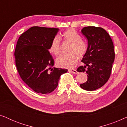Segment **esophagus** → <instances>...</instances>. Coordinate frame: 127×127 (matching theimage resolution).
<instances>
[{"label": "esophagus", "mask_w": 127, "mask_h": 127, "mask_svg": "<svg viewBox=\"0 0 127 127\" xmlns=\"http://www.w3.org/2000/svg\"><path fill=\"white\" fill-rule=\"evenodd\" d=\"M69 72L72 73H73V74H77L78 73V72L76 70V69H69Z\"/></svg>", "instance_id": "34e87169"}]
</instances>
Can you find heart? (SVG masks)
Wrapping results in <instances>:
<instances>
[{
	"label": "heart",
	"instance_id": "obj_1",
	"mask_svg": "<svg viewBox=\"0 0 127 127\" xmlns=\"http://www.w3.org/2000/svg\"><path fill=\"white\" fill-rule=\"evenodd\" d=\"M62 39L71 43L69 49V54H62L57 58L56 63L58 66L63 68H73L77 61V57H82L86 54L88 50L87 43L79 33L73 29H69L62 34ZM61 43L58 37H55L52 40L50 46V51L55 55L60 53Z\"/></svg>",
	"mask_w": 127,
	"mask_h": 127
}]
</instances>
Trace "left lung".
Returning a JSON list of instances; mask_svg holds the SVG:
<instances>
[{"mask_svg":"<svg viewBox=\"0 0 127 127\" xmlns=\"http://www.w3.org/2000/svg\"><path fill=\"white\" fill-rule=\"evenodd\" d=\"M81 32L88 40V50L77 72L87 74V81L80 86L87 91H94L108 81L112 72L115 53L108 33L100 27H86ZM87 68H86V67Z\"/></svg>","mask_w":127,"mask_h":127,"instance_id":"1","label":"left lung"}]
</instances>
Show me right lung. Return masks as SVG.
<instances>
[{"label":"right lung","mask_w":127,"mask_h":127,"mask_svg":"<svg viewBox=\"0 0 127 127\" xmlns=\"http://www.w3.org/2000/svg\"><path fill=\"white\" fill-rule=\"evenodd\" d=\"M59 29L33 27L17 41L15 65L21 78L36 93L49 94L57 87L60 77L67 69L52 67L54 60L49 52L51 42Z\"/></svg>","instance_id":"1"}]
</instances>
